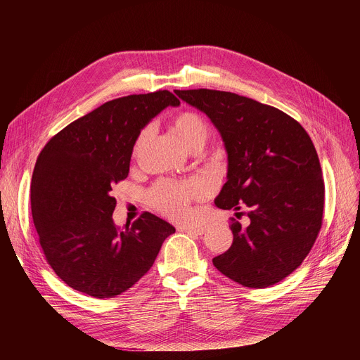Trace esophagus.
Wrapping results in <instances>:
<instances>
[{
	"label": "esophagus",
	"instance_id": "obj_1",
	"mask_svg": "<svg viewBox=\"0 0 360 360\" xmlns=\"http://www.w3.org/2000/svg\"><path fill=\"white\" fill-rule=\"evenodd\" d=\"M181 231L189 233V235H202L203 233V226H185V228H181Z\"/></svg>",
	"mask_w": 360,
	"mask_h": 360
}]
</instances>
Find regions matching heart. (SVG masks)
<instances>
[{
  "label": "heart",
  "instance_id": "heart-1",
  "mask_svg": "<svg viewBox=\"0 0 360 360\" xmlns=\"http://www.w3.org/2000/svg\"><path fill=\"white\" fill-rule=\"evenodd\" d=\"M172 124L184 145L191 150L202 149L210 139V125L198 112L182 111L174 117ZM152 136L153 125L148 124L141 129L134 142L132 155L135 158L141 155ZM205 193H207V191H205L203 184L196 179H164L149 189L148 200L152 208H155L167 218L174 221H184L191 215V205L195 200L202 199Z\"/></svg>",
  "mask_w": 360,
  "mask_h": 360
}]
</instances>
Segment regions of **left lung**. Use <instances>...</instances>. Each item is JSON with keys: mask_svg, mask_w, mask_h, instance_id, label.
I'll return each mask as SVG.
<instances>
[{"mask_svg": "<svg viewBox=\"0 0 360 360\" xmlns=\"http://www.w3.org/2000/svg\"><path fill=\"white\" fill-rule=\"evenodd\" d=\"M175 94L207 114L225 142L228 181L215 205L249 208L248 226L231 218L233 242L214 266L246 288L281 282L302 265L322 228L325 184L311 136L288 114L248 96L207 88Z\"/></svg>", "mask_w": 360, "mask_h": 360, "instance_id": "1", "label": "left lung"}]
</instances>
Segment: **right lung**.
Returning <instances> with one entry per match:
<instances>
[{
	"label": "right lung",
	"mask_w": 360,
	"mask_h": 360,
	"mask_svg": "<svg viewBox=\"0 0 360 360\" xmlns=\"http://www.w3.org/2000/svg\"><path fill=\"white\" fill-rule=\"evenodd\" d=\"M179 99L167 89L105 102L51 138L31 181L32 221L45 259L72 289L105 299L132 288L175 228L150 212L121 231L115 184L129 174L141 129Z\"/></svg>",
	"instance_id": "add662e5"
}]
</instances>
